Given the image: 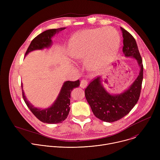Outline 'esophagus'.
I'll list each match as a JSON object with an SVG mask.
<instances>
[{
  "mask_svg": "<svg viewBox=\"0 0 160 160\" xmlns=\"http://www.w3.org/2000/svg\"><path fill=\"white\" fill-rule=\"evenodd\" d=\"M88 85V82L86 80H82L81 82H80V87H82V88H85Z\"/></svg>",
  "mask_w": 160,
  "mask_h": 160,
  "instance_id": "esophagus-1",
  "label": "esophagus"
}]
</instances>
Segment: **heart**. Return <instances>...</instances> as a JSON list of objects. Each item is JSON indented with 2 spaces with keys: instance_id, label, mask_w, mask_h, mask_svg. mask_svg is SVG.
<instances>
[{
  "instance_id": "heart-1",
  "label": "heart",
  "mask_w": 160,
  "mask_h": 160,
  "mask_svg": "<svg viewBox=\"0 0 160 160\" xmlns=\"http://www.w3.org/2000/svg\"><path fill=\"white\" fill-rule=\"evenodd\" d=\"M120 45L118 32L112 27L85 30L76 33L69 43V54L76 60L86 59L88 66L96 70L109 62L117 52ZM111 51L110 55L100 54Z\"/></svg>"
}]
</instances>
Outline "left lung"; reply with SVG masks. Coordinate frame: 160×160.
I'll use <instances>...</instances> for the list:
<instances>
[{
	"instance_id": "obj_1",
	"label": "left lung",
	"mask_w": 160,
	"mask_h": 160,
	"mask_svg": "<svg viewBox=\"0 0 160 160\" xmlns=\"http://www.w3.org/2000/svg\"><path fill=\"white\" fill-rule=\"evenodd\" d=\"M123 52L125 57L134 58L140 68L138 77L131 86L120 94H111L101 83L99 77L91 82L85 90V98L94 115L106 122L118 121L126 116L138 102L143 80V64L139 51L133 37L122 27Z\"/></svg>"
}]
</instances>
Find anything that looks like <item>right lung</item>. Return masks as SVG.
<instances>
[{
  "label": "right lung",
  "mask_w": 160,
  "mask_h": 160,
  "mask_svg": "<svg viewBox=\"0 0 160 160\" xmlns=\"http://www.w3.org/2000/svg\"><path fill=\"white\" fill-rule=\"evenodd\" d=\"M66 28H60L58 29H51L45 31L37 35L32 41L25 53L27 56L29 52L35 50H42L44 48H48L52 43V37L59 32L64 30ZM80 80L75 82H65L60 92L52 106L49 108L41 109L34 107L27 99L25 96L22 84L21 83L22 98L27 105L28 108L32 112L33 115L41 122L46 123L54 124L62 123L68 117L70 110V98L72 90L80 85Z\"/></svg>",
  "instance_id": "right-lung-1"
}]
</instances>
